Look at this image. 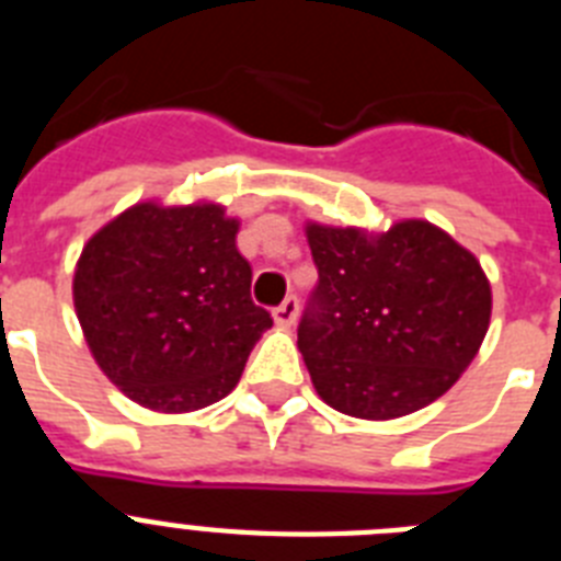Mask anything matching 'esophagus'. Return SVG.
Here are the masks:
<instances>
[{"label":"esophagus","instance_id":"34e87169","mask_svg":"<svg viewBox=\"0 0 561 561\" xmlns=\"http://www.w3.org/2000/svg\"><path fill=\"white\" fill-rule=\"evenodd\" d=\"M297 309H300V304H297V297H286L284 304L275 306V311H272V317H275L277 325H284V329H289L291 323L297 320Z\"/></svg>","mask_w":561,"mask_h":561}]
</instances>
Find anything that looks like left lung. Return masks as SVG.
<instances>
[{"label": "left lung", "instance_id": "8db88e82", "mask_svg": "<svg viewBox=\"0 0 561 561\" xmlns=\"http://www.w3.org/2000/svg\"><path fill=\"white\" fill-rule=\"evenodd\" d=\"M317 286L297 348L325 404L356 419L415 413L474 359L492 317L478 257L430 221L381 236L309 225Z\"/></svg>", "mask_w": 561, "mask_h": 561}]
</instances>
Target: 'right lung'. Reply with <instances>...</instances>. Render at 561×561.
Instances as JSON below:
<instances>
[{"label":"right lung","instance_id":"add662e5","mask_svg":"<svg viewBox=\"0 0 561 561\" xmlns=\"http://www.w3.org/2000/svg\"><path fill=\"white\" fill-rule=\"evenodd\" d=\"M238 221L219 205H134L89 238L72 295L92 356L142 408L225 399L272 325L252 304Z\"/></svg>","mask_w":561,"mask_h":561}]
</instances>
